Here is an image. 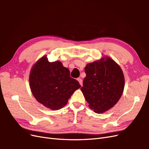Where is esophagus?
Here are the masks:
<instances>
[{
  "label": "esophagus",
  "instance_id": "obj_1",
  "mask_svg": "<svg viewBox=\"0 0 149 149\" xmlns=\"http://www.w3.org/2000/svg\"><path fill=\"white\" fill-rule=\"evenodd\" d=\"M77 80L79 81V84H81V86H83V80H82V79L79 78L77 79Z\"/></svg>",
  "mask_w": 149,
  "mask_h": 149
}]
</instances>
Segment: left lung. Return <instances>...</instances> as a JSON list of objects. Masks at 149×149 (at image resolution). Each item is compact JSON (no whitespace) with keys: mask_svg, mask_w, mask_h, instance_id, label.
Returning <instances> with one entry per match:
<instances>
[{"mask_svg":"<svg viewBox=\"0 0 149 149\" xmlns=\"http://www.w3.org/2000/svg\"><path fill=\"white\" fill-rule=\"evenodd\" d=\"M86 76L81 88L88 106L97 114L113 107L124 88V76L120 66L109 56L86 66Z\"/></svg>","mask_w":149,"mask_h":149,"instance_id":"8db88e82","label":"left lung"}]
</instances>
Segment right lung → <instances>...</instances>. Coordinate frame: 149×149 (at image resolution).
I'll return each mask as SVG.
<instances>
[{
    "label": "right lung",
    "instance_id": "right-lung-1",
    "mask_svg": "<svg viewBox=\"0 0 149 149\" xmlns=\"http://www.w3.org/2000/svg\"><path fill=\"white\" fill-rule=\"evenodd\" d=\"M29 84L37 101L53 111L66 106L73 93L81 87L61 61L49 62L47 56L40 58L31 68Z\"/></svg>",
    "mask_w": 149,
    "mask_h": 149
}]
</instances>
